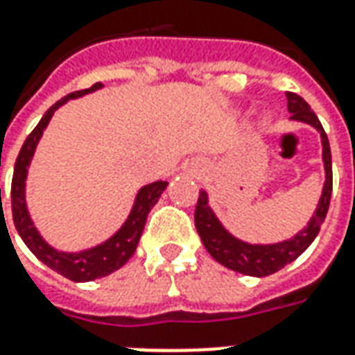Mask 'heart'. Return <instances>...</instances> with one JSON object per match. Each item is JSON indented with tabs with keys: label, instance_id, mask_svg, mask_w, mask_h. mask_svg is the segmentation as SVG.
Instances as JSON below:
<instances>
[{
	"label": "heart",
	"instance_id": "b5f03b06",
	"mask_svg": "<svg viewBox=\"0 0 355 355\" xmlns=\"http://www.w3.org/2000/svg\"><path fill=\"white\" fill-rule=\"evenodd\" d=\"M272 119H274V117H272V114H266V116L262 117V125H264V127L272 125Z\"/></svg>",
	"mask_w": 355,
	"mask_h": 355
}]
</instances>
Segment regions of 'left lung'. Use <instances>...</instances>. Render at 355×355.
<instances>
[{
	"label": "left lung",
	"instance_id": "8db88e82",
	"mask_svg": "<svg viewBox=\"0 0 355 355\" xmlns=\"http://www.w3.org/2000/svg\"><path fill=\"white\" fill-rule=\"evenodd\" d=\"M287 110L291 114V121L310 125L320 132L321 139V159H323V169H325V182L321 188L320 201L304 228L298 230L293 238L283 239L277 243H249V241L236 238L232 232L224 228V224L218 220L216 213L209 205V193L205 190L200 192L198 205H196L193 220L209 254L223 266L230 268L239 274L253 275V277L274 274L293 261H297L320 234L321 224L327 216L329 203H331L333 165H331V148H329L327 135L323 131L318 116L310 108V104L302 96L287 93Z\"/></svg>",
	"mask_w": 355,
	"mask_h": 355
}]
</instances>
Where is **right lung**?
<instances>
[{
	"label": "right lung",
	"instance_id": "right-lung-1",
	"mask_svg": "<svg viewBox=\"0 0 355 355\" xmlns=\"http://www.w3.org/2000/svg\"><path fill=\"white\" fill-rule=\"evenodd\" d=\"M98 89H102V83H94L93 87L85 89V91H76V93L66 94L64 98L55 102L43 114L40 123L35 125V129L28 135V139L24 140V144L20 148V154L17 157V163H15V173H12L11 182L12 223H15V228L19 232L22 241L26 243L28 249L45 266H49L51 270H55L60 275H64L68 279L78 283L93 282V279L104 277V275L119 270L125 262L131 259L132 253L137 251V245H139V239L142 236V230H144L148 213L152 211V207L157 203V200L162 198V193L165 192V188L169 184L167 180H155V182L142 186L137 192V196H135L129 216L125 218L121 228L116 234H112L106 241L98 243V245L81 249L78 253H68V251H58V249L49 245L43 239V236L37 230V226H35L34 218H32L30 211H28L26 203L28 169H30V163L34 159L35 148H37V142L42 139L43 131L47 129L51 117H53V114L60 106H64L68 101L80 98L83 94L94 93Z\"/></svg>",
	"mask_w": 355,
	"mask_h": 355
}]
</instances>
